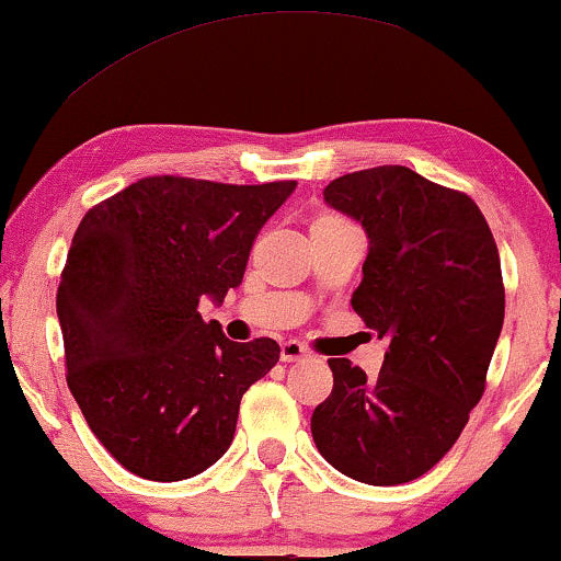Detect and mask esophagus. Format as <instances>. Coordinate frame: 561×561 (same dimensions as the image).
Segmentation results:
<instances>
[{
	"mask_svg": "<svg viewBox=\"0 0 561 561\" xmlns=\"http://www.w3.org/2000/svg\"><path fill=\"white\" fill-rule=\"evenodd\" d=\"M309 357V348L301 344V341H286V344H280V359L283 362H299Z\"/></svg>",
	"mask_w": 561,
	"mask_h": 561,
	"instance_id": "34e87169",
	"label": "esophagus"
}]
</instances>
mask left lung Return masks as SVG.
I'll list each match as a JSON object with an SVG mask.
<instances>
[{"label": "left lung", "instance_id": "1", "mask_svg": "<svg viewBox=\"0 0 561 561\" xmlns=\"http://www.w3.org/2000/svg\"><path fill=\"white\" fill-rule=\"evenodd\" d=\"M322 196L370 239L352 307L388 348L375 380L328 359L333 391L312 412V438L359 483H410L457 444L485 391L504 325L496 241L465 191L401 164L335 178Z\"/></svg>", "mask_w": 561, "mask_h": 561}]
</instances>
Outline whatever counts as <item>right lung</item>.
Instances as JSON below:
<instances>
[{
  "mask_svg": "<svg viewBox=\"0 0 561 561\" xmlns=\"http://www.w3.org/2000/svg\"><path fill=\"white\" fill-rule=\"evenodd\" d=\"M296 181L151 175L94 204L59 275L65 378L91 433L138 478L199 476L228 451L241 397L273 370V339L236 344L199 301L226 299Z\"/></svg>",
  "mask_w": 561,
  "mask_h": 561,
  "instance_id": "right-lung-1",
  "label": "right lung"
}]
</instances>
